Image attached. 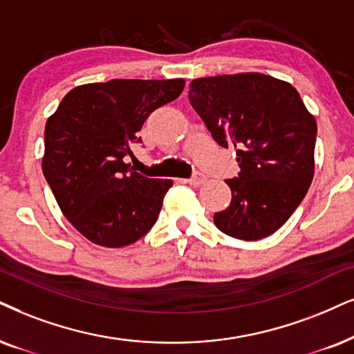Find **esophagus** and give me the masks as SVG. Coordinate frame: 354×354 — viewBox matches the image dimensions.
I'll return each mask as SVG.
<instances>
[{"mask_svg":"<svg viewBox=\"0 0 354 354\" xmlns=\"http://www.w3.org/2000/svg\"><path fill=\"white\" fill-rule=\"evenodd\" d=\"M204 181H205V176L203 173H196L194 176L189 178V180H186L187 185H191V186H201Z\"/></svg>","mask_w":354,"mask_h":354,"instance_id":"1","label":"esophagus"}]
</instances>
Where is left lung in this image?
<instances>
[{"mask_svg": "<svg viewBox=\"0 0 354 354\" xmlns=\"http://www.w3.org/2000/svg\"><path fill=\"white\" fill-rule=\"evenodd\" d=\"M189 101L240 167L225 181L232 201L214 214L217 229L240 240L274 234L314 178L317 124L297 89L263 73L222 75L192 80Z\"/></svg>", "mask_w": 354, "mask_h": 354, "instance_id": "left-lung-1", "label": "left lung"}]
</instances>
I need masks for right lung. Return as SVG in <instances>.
<instances>
[{
    "mask_svg": "<svg viewBox=\"0 0 354 354\" xmlns=\"http://www.w3.org/2000/svg\"><path fill=\"white\" fill-rule=\"evenodd\" d=\"M183 88V78L89 83L48 118L44 176L64 216L93 243L125 247L155 225L173 181L147 178L127 160L147 118Z\"/></svg>",
    "mask_w": 354,
    "mask_h": 354,
    "instance_id": "add662e5",
    "label": "right lung"
}]
</instances>
